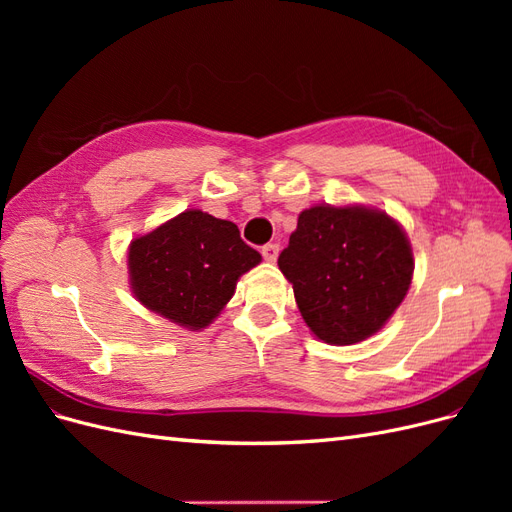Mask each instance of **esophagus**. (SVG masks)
<instances>
[{"mask_svg":"<svg viewBox=\"0 0 512 512\" xmlns=\"http://www.w3.org/2000/svg\"><path fill=\"white\" fill-rule=\"evenodd\" d=\"M277 256H280V245H277V243L262 245V258H265L267 262H275Z\"/></svg>","mask_w":512,"mask_h":512,"instance_id":"obj_1","label":"esophagus"}]
</instances>
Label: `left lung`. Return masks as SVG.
Instances as JSON below:
<instances>
[{
  "label": "left lung",
  "instance_id": "8db88e82",
  "mask_svg": "<svg viewBox=\"0 0 512 512\" xmlns=\"http://www.w3.org/2000/svg\"><path fill=\"white\" fill-rule=\"evenodd\" d=\"M299 312L327 344H359L384 327L412 282V247L391 215L318 205L299 215L277 258Z\"/></svg>",
  "mask_w": 512,
  "mask_h": 512
}]
</instances>
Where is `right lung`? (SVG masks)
Wrapping results in <instances>:
<instances>
[{
  "label": "right lung",
  "mask_w": 512,
  "mask_h": 512,
  "mask_svg": "<svg viewBox=\"0 0 512 512\" xmlns=\"http://www.w3.org/2000/svg\"><path fill=\"white\" fill-rule=\"evenodd\" d=\"M260 260L237 224L188 209L130 243V286L151 312L198 331L209 327L239 277Z\"/></svg>",
  "instance_id": "add662e5"
}]
</instances>
